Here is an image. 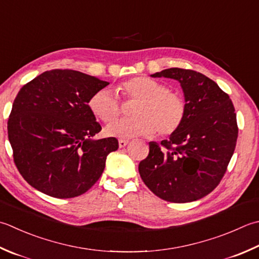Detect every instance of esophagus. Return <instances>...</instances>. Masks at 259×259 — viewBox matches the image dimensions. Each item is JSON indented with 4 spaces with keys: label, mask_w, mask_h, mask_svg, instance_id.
Segmentation results:
<instances>
[{
    "label": "esophagus",
    "mask_w": 259,
    "mask_h": 259,
    "mask_svg": "<svg viewBox=\"0 0 259 259\" xmlns=\"http://www.w3.org/2000/svg\"><path fill=\"white\" fill-rule=\"evenodd\" d=\"M129 144V140H125V139H120L119 140V147L120 148H123L126 145Z\"/></svg>",
    "instance_id": "1"
}]
</instances>
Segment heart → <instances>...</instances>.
Instances as JSON below:
<instances>
[{
  "label": "heart",
  "mask_w": 259,
  "mask_h": 259,
  "mask_svg": "<svg viewBox=\"0 0 259 259\" xmlns=\"http://www.w3.org/2000/svg\"><path fill=\"white\" fill-rule=\"evenodd\" d=\"M128 100H137L131 119H120L105 128V134L115 138L148 136L155 131L169 136L180 129L186 114V103L168 86L149 77L131 78L120 86ZM89 106L93 114L109 123L120 114V102L112 91L102 89L91 98Z\"/></svg>",
  "instance_id": "heart-1"
}]
</instances>
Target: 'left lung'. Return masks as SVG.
<instances>
[{"label":"left lung","instance_id":"left-lung-1","mask_svg":"<svg viewBox=\"0 0 259 259\" xmlns=\"http://www.w3.org/2000/svg\"><path fill=\"white\" fill-rule=\"evenodd\" d=\"M150 76L180 83L186 114L169 139L160 145L150 141L139 174L165 201L186 203L202 199L220 183L234 155L238 137L234 104L215 82L195 70L175 67Z\"/></svg>","mask_w":259,"mask_h":259}]
</instances>
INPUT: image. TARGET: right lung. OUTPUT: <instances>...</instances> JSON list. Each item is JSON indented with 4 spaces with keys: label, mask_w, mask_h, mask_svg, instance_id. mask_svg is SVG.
<instances>
[{
    "label": "right lung",
    "mask_w": 259,
    "mask_h": 259,
    "mask_svg": "<svg viewBox=\"0 0 259 259\" xmlns=\"http://www.w3.org/2000/svg\"><path fill=\"white\" fill-rule=\"evenodd\" d=\"M110 83L72 69L47 70L25 84L8 121L9 141L20 174L57 199L82 195L102 175L106 157L119 148L101 131L89 102Z\"/></svg>",
    "instance_id": "add662e5"
}]
</instances>
